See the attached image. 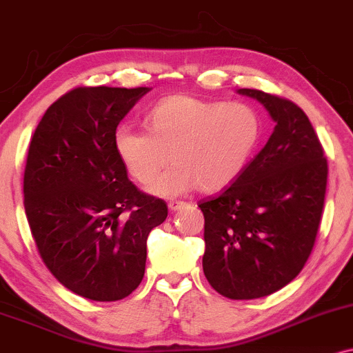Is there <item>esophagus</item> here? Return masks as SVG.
<instances>
[{"label":"esophagus","instance_id":"esophagus-1","mask_svg":"<svg viewBox=\"0 0 353 353\" xmlns=\"http://www.w3.org/2000/svg\"><path fill=\"white\" fill-rule=\"evenodd\" d=\"M184 205H185V202H182V201H169V203H168L169 210H172V212L182 209Z\"/></svg>","mask_w":353,"mask_h":353}]
</instances>
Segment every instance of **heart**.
<instances>
[{"label": "heart", "instance_id": "heart-1", "mask_svg": "<svg viewBox=\"0 0 353 353\" xmlns=\"http://www.w3.org/2000/svg\"><path fill=\"white\" fill-rule=\"evenodd\" d=\"M146 130L118 126L114 150L139 184H150L171 155L174 164L151 192L176 197L194 188L215 192L235 179L261 138V118L246 103L190 95L161 100L146 117Z\"/></svg>", "mask_w": 353, "mask_h": 353}]
</instances>
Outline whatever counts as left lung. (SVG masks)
I'll list each match as a JSON object with an SVG mask.
<instances>
[{
  "instance_id": "obj_1",
  "label": "left lung",
  "mask_w": 353,
  "mask_h": 353,
  "mask_svg": "<svg viewBox=\"0 0 353 353\" xmlns=\"http://www.w3.org/2000/svg\"><path fill=\"white\" fill-rule=\"evenodd\" d=\"M276 123L236 181L199 202L202 258L210 286L228 299H256L291 283L312 252L322 217L327 159L307 114L291 100L253 88Z\"/></svg>"
}]
</instances>
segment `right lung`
I'll list each match as a JSON object with an SVG mask.
<instances>
[{"label": "right lung", "instance_id": "add662e5", "mask_svg": "<svg viewBox=\"0 0 353 353\" xmlns=\"http://www.w3.org/2000/svg\"><path fill=\"white\" fill-rule=\"evenodd\" d=\"M148 87H79L48 108L24 169V209L37 252L59 283L92 301H120L141 283L150 232L168 205L139 190L114 131Z\"/></svg>", "mask_w": 353, "mask_h": 353}]
</instances>
